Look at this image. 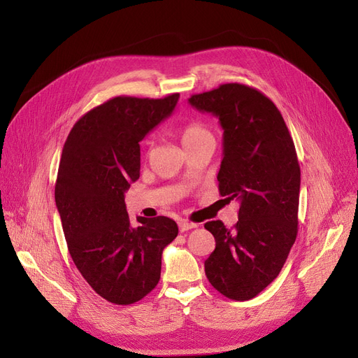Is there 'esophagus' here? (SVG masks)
Returning <instances> with one entry per match:
<instances>
[{
    "label": "esophagus",
    "mask_w": 358,
    "mask_h": 358,
    "mask_svg": "<svg viewBox=\"0 0 358 358\" xmlns=\"http://www.w3.org/2000/svg\"><path fill=\"white\" fill-rule=\"evenodd\" d=\"M197 227H199L197 223H193V222H189V220H180V222H178L180 232L190 231V229H194V228H197Z\"/></svg>",
    "instance_id": "34e87169"
}]
</instances>
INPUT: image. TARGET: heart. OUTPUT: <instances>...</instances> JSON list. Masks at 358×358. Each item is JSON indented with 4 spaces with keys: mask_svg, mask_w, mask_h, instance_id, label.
<instances>
[{
    "mask_svg": "<svg viewBox=\"0 0 358 358\" xmlns=\"http://www.w3.org/2000/svg\"><path fill=\"white\" fill-rule=\"evenodd\" d=\"M178 135L181 138V142L185 149H190L208 139H213L212 131L203 123L196 122V120L182 124L178 130Z\"/></svg>",
    "mask_w": 358,
    "mask_h": 358,
    "instance_id": "b5f03b06",
    "label": "heart"
}]
</instances>
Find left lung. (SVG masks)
<instances>
[{
    "mask_svg": "<svg viewBox=\"0 0 358 358\" xmlns=\"http://www.w3.org/2000/svg\"><path fill=\"white\" fill-rule=\"evenodd\" d=\"M190 104L213 113L223 129L219 194L239 201L238 222L204 223L216 248L204 261L210 285L232 300H250L283 268L297 236L300 166L286 122L254 87L222 84L193 94Z\"/></svg>",
    "mask_w": 358,
    "mask_h": 358,
    "instance_id": "obj_1",
    "label": "left lung"
}]
</instances>
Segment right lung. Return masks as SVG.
Returning a JSON list of instances; mask_svg holds the SVG:
<instances>
[{"instance_id": "right-lung-1", "label": "right lung", "mask_w": 358, "mask_h": 358, "mask_svg": "<svg viewBox=\"0 0 358 358\" xmlns=\"http://www.w3.org/2000/svg\"><path fill=\"white\" fill-rule=\"evenodd\" d=\"M180 94L119 96L73 124L62 149L55 201L73 264L107 302L131 305L161 278L162 251L178 235L166 216L130 223L124 193L139 178V142L171 115Z\"/></svg>"}]
</instances>
